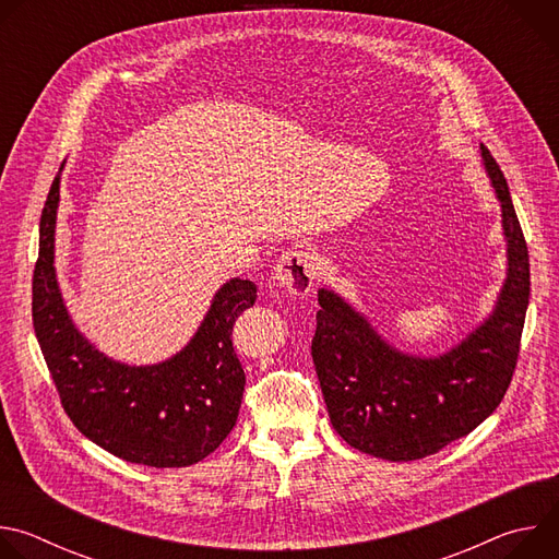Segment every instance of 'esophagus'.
Returning <instances> with one entry per match:
<instances>
[{
	"instance_id": "esophagus-1",
	"label": "esophagus",
	"mask_w": 559,
	"mask_h": 559,
	"mask_svg": "<svg viewBox=\"0 0 559 559\" xmlns=\"http://www.w3.org/2000/svg\"><path fill=\"white\" fill-rule=\"evenodd\" d=\"M316 257L302 248H292L281 254L274 278L276 285L283 287L292 296H307L316 281Z\"/></svg>"
}]
</instances>
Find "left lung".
<instances>
[{
    "mask_svg": "<svg viewBox=\"0 0 559 559\" xmlns=\"http://www.w3.org/2000/svg\"><path fill=\"white\" fill-rule=\"evenodd\" d=\"M483 162L502 205L507 281L496 309L442 356L420 358L389 345L343 296L318 289L311 358L330 420L354 449L391 462L438 453L471 433L511 384L531 294L528 250L507 179L483 143Z\"/></svg>",
    "mask_w": 559,
    "mask_h": 559,
    "instance_id": "obj_1",
    "label": "left lung"
}]
</instances>
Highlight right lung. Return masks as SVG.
Returning <instances> with one entry per match:
<instances>
[{
    "label": "right lung",
    "instance_id": "1",
    "mask_svg": "<svg viewBox=\"0 0 559 559\" xmlns=\"http://www.w3.org/2000/svg\"><path fill=\"white\" fill-rule=\"evenodd\" d=\"M59 175L39 223L33 274V328L61 407L88 440L108 453L156 468L190 466L234 429L246 373L231 332L257 300L248 278L227 281L212 298L201 328L173 358L130 367L104 356L72 323L55 272Z\"/></svg>",
    "mask_w": 559,
    "mask_h": 559
}]
</instances>
